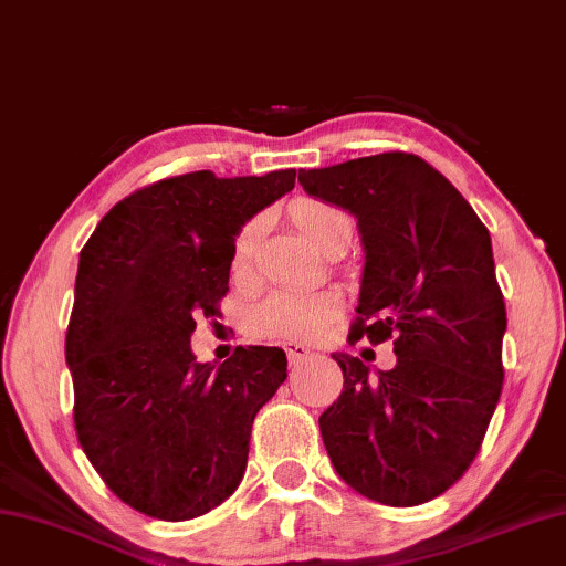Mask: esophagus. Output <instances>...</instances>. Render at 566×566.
Here are the masks:
<instances>
[{"label":"esophagus","mask_w":566,"mask_h":566,"mask_svg":"<svg viewBox=\"0 0 566 566\" xmlns=\"http://www.w3.org/2000/svg\"><path fill=\"white\" fill-rule=\"evenodd\" d=\"M284 349H286V360H290V365H302L304 360H310L312 357L310 349L297 343H286Z\"/></svg>","instance_id":"1"}]
</instances>
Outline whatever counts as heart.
<instances>
[{
    "instance_id": "heart-1",
    "label": "heart",
    "mask_w": 566,
    "mask_h": 566,
    "mask_svg": "<svg viewBox=\"0 0 566 566\" xmlns=\"http://www.w3.org/2000/svg\"><path fill=\"white\" fill-rule=\"evenodd\" d=\"M292 219L302 234L325 254L345 251L353 239V219L332 203L300 201L292 209ZM262 231L264 219H251L237 234L234 256H231V272L237 280H244L249 274ZM343 312L345 294L335 286L307 294L276 292L249 310L247 327L259 339H290V343L312 345L329 335Z\"/></svg>"
}]
</instances>
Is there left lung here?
I'll use <instances>...</instances> for the list:
<instances>
[{
	"label": "left lung",
	"mask_w": 566,
	"mask_h": 566,
	"mask_svg": "<svg viewBox=\"0 0 566 566\" xmlns=\"http://www.w3.org/2000/svg\"><path fill=\"white\" fill-rule=\"evenodd\" d=\"M300 184L360 223L367 256L347 343L390 339L398 355L378 375L332 355L345 385L319 416L322 441L357 493L426 504L469 471L504 388L506 304L489 229L441 170L406 150L300 170Z\"/></svg>",
	"instance_id": "1"
}]
</instances>
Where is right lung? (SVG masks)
I'll return each mask as SVG.
<instances>
[{
  "label": "right lung",
  "mask_w": 566,
  "mask_h": 566,
  "mask_svg": "<svg viewBox=\"0 0 566 566\" xmlns=\"http://www.w3.org/2000/svg\"><path fill=\"white\" fill-rule=\"evenodd\" d=\"M294 176L160 178L115 203L80 251L65 339L77 441L140 514L196 518L244 476L254 416L286 380L284 349L237 347L213 367L188 343L227 297L237 231Z\"/></svg>",
  "instance_id": "right-lung-1"
}]
</instances>
